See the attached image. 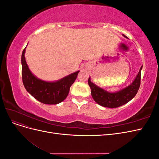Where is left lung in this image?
Wrapping results in <instances>:
<instances>
[{"instance_id": "obj_1", "label": "left lung", "mask_w": 159, "mask_h": 159, "mask_svg": "<svg viewBox=\"0 0 159 159\" xmlns=\"http://www.w3.org/2000/svg\"><path fill=\"white\" fill-rule=\"evenodd\" d=\"M127 38L126 36L123 35ZM143 66L139 70L135 79L127 87L117 92L110 93L100 88L88 79V84L91 88V93L95 102L103 107L116 108L123 105L131 101L138 92L141 85V75Z\"/></svg>"}]
</instances>
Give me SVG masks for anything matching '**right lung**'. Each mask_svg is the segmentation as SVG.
Returning a JSON list of instances; mask_svg holds the SVG:
<instances>
[{"label": "right lung", "mask_w": 159, "mask_h": 159, "mask_svg": "<svg viewBox=\"0 0 159 159\" xmlns=\"http://www.w3.org/2000/svg\"><path fill=\"white\" fill-rule=\"evenodd\" d=\"M25 50L26 48L22 52L21 63L22 82L26 91L42 103L54 105L63 102L68 96L71 85L76 80L80 71L54 82L41 80L34 75L28 68L25 57Z\"/></svg>", "instance_id": "right-lung-1"}]
</instances>
